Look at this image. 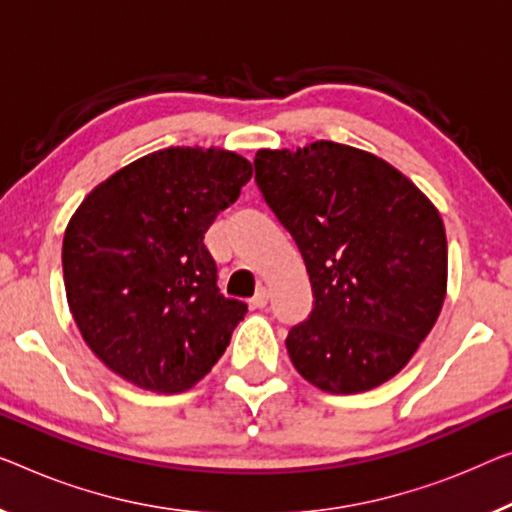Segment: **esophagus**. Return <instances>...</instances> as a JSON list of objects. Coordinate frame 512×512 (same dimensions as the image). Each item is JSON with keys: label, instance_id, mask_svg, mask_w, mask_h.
I'll return each instance as SVG.
<instances>
[{"label": "esophagus", "instance_id": "34e87169", "mask_svg": "<svg viewBox=\"0 0 512 512\" xmlns=\"http://www.w3.org/2000/svg\"><path fill=\"white\" fill-rule=\"evenodd\" d=\"M266 303H269V292L264 287H259L253 299H250V308H264Z\"/></svg>", "mask_w": 512, "mask_h": 512}]
</instances>
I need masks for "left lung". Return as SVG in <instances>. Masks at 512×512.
<instances>
[{"label": "left lung", "instance_id": "8db88e82", "mask_svg": "<svg viewBox=\"0 0 512 512\" xmlns=\"http://www.w3.org/2000/svg\"><path fill=\"white\" fill-rule=\"evenodd\" d=\"M255 181L315 296L285 340L299 375L335 395L398 375L446 299L448 243L434 204L386 160L329 140L259 149Z\"/></svg>", "mask_w": 512, "mask_h": 512}]
</instances>
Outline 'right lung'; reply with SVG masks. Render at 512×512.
Returning a JSON list of instances; mask_svg holds the SVG:
<instances>
[{"label": "right lung", "instance_id": "obj_1", "mask_svg": "<svg viewBox=\"0 0 512 512\" xmlns=\"http://www.w3.org/2000/svg\"><path fill=\"white\" fill-rule=\"evenodd\" d=\"M250 177L232 151L170 147L121 167L73 213L61 246L68 308L114 375L179 393L223 356L248 305L220 294L204 234Z\"/></svg>", "mask_w": 512, "mask_h": 512}]
</instances>
